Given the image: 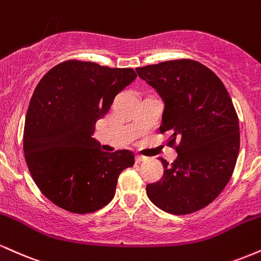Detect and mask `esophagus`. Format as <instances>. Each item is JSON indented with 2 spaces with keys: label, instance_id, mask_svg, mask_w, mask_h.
<instances>
[{
  "label": "esophagus",
  "instance_id": "obj_1",
  "mask_svg": "<svg viewBox=\"0 0 261 261\" xmlns=\"http://www.w3.org/2000/svg\"><path fill=\"white\" fill-rule=\"evenodd\" d=\"M135 161H136V163H141V162L146 161V158L143 155H135Z\"/></svg>",
  "mask_w": 261,
  "mask_h": 261
}]
</instances>
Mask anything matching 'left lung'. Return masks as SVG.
<instances>
[{
	"label": "left lung",
	"instance_id": "obj_1",
	"mask_svg": "<svg viewBox=\"0 0 261 261\" xmlns=\"http://www.w3.org/2000/svg\"><path fill=\"white\" fill-rule=\"evenodd\" d=\"M140 79L164 101L161 134L175 146L173 163L160 158L164 173L147 184L157 207L173 215L199 211L226 188L239 153V121L226 87L210 68L181 59L137 67Z\"/></svg>",
	"mask_w": 261,
	"mask_h": 261
}]
</instances>
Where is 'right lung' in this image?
I'll use <instances>...</instances> for the list:
<instances>
[{"label": "right lung", "mask_w": 261, "mask_h": 261, "mask_svg": "<svg viewBox=\"0 0 261 261\" xmlns=\"http://www.w3.org/2000/svg\"><path fill=\"white\" fill-rule=\"evenodd\" d=\"M136 77L133 68L68 60L38 83L25 116L23 151L33 180L56 206L83 215L113 200L120 173L134 166V153L101 151L92 135L115 95Z\"/></svg>", "instance_id": "obj_1"}]
</instances>
